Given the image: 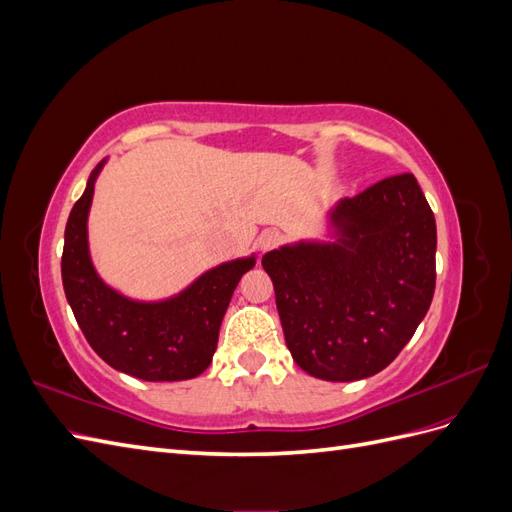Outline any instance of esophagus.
Here are the masks:
<instances>
[{"instance_id":"obj_1","label":"esophagus","mask_w":512,"mask_h":512,"mask_svg":"<svg viewBox=\"0 0 512 512\" xmlns=\"http://www.w3.org/2000/svg\"><path fill=\"white\" fill-rule=\"evenodd\" d=\"M280 241H282V235L277 230H262L256 239V247L260 254H265V252L273 250V247L280 245Z\"/></svg>"}]
</instances>
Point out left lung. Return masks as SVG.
Here are the masks:
<instances>
[{
	"mask_svg": "<svg viewBox=\"0 0 512 512\" xmlns=\"http://www.w3.org/2000/svg\"><path fill=\"white\" fill-rule=\"evenodd\" d=\"M436 218L410 173L327 211L322 239L262 256L286 346L309 376L352 382L404 350L436 290Z\"/></svg>",
	"mask_w": 512,
	"mask_h": 512,
	"instance_id": "1",
	"label": "left lung"
}]
</instances>
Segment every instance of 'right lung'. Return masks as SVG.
<instances>
[{
    "mask_svg": "<svg viewBox=\"0 0 512 512\" xmlns=\"http://www.w3.org/2000/svg\"><path fill=\"white\" fill-rule=\"evenodd\" d=\"M106 160L91 170L66 224L61 256L66 299L89 346L113 369L147 382L196 378L213 359L232 292L256 265V254L211 267L166 299H132L106 284L91 260L87 230Z\"/></svg>",
    "mask_w": 512,
    "mask_h": 512,
    "instance_id": "1",
    "label": "right lung"
}]
</instances>
